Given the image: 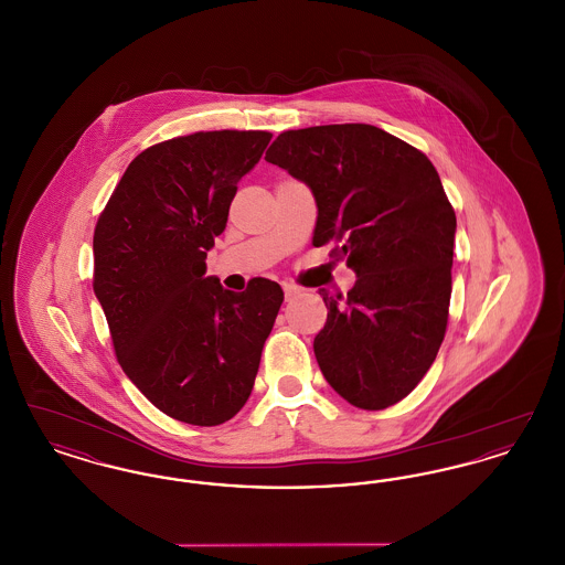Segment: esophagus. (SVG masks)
Listing matches in <instances>:
<instances>
[{
    "label": "esophagus",
    "mask_w": 565,
    "mask_h": 565,
    "mask_svg": "<svg viewBox=\"0 0 565 565\" xmlns=\"http://www.w3.org/2000/svg\"><path fill=\"white\" fill-rule=\"evenodd\" d=\"M281 288H284V295H286V300H292L296 295H298V288L292 286V284H281Z\"/></svg>",
    "instance_id": "34e87169"
}]
</instances>
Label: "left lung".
Instances as JSON below:
<instances>
[{"instance_id": "1", "label": "left lung", "mask_w": 565, "mask_h": 565, "mask_svg": "<svg viewBox=\"0 0 565 565\" xmlns=\"http://www.w3.org/2000/svg\"><path fill=\"white\" fill-rule=\"evenodd\" d=\"M265 161L311 189L313 245L332 243L358 277L345 296L320 290L322 375L358 408L401 403L436 360L449 318L457 222L434 164L373 125L284 131Z\"/></svg>"}]
</instances>
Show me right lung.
Returning <instances> with one entry per match:
<instances>
[{"label": "right lung", "mask_w": 565, "mask_h": 565, "mask_svg": "<svg viewBox=\"0 0 565 565\" xmlns=\"http://www.w3.org/2000/svg\"><path fill=\"white\" fill-rule=\"evenodd\" d=\"M270 137L201 131L143 150L95 226L93 290L116 358L150 403L190 426H220L242 411L284 302L265 277L245 292L205 277L237 184Z\"/></svg>", "instance_id": "1"}]
</instances>
